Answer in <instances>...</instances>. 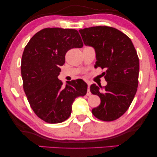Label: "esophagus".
Here are the masks:
<instances>
[{
  "instance_id": "obj_1",
  "label": "esophagus",
  "mask_w": 157,
  "mask_h": 157,
  "mask_svg": "<svg viewBox=\"0 0 157 157\" xmlns=\"http://www.w3.org/2000/svg\"><path fill=\"white\" fill-rule=\"evenodd\" d=\"M91 91H90V85L89 83H88V90H87V93H86V95L87 96H91Z\"/></svg>"
}]
</instances>
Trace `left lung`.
<instances>
[{"label":"left lung","mask_w":157,"mask_h":157,"mask_svg":"<svg viewBox=\"0 0 157 157\" xmlns=\"http://www.w3.org/2000/svg\"><path fill=\"white\" fill-rule=\"evenodd\" d=\"M83 43L96 50L94 67L106 69L107 85L90 87L100 97L101 104L92 113L104 121L119 119L129 108L139 83V60L132 40L126 34L110 26H94L79 30Z\"/></svg>","instance_id":"8db88e82"}]
</instances>
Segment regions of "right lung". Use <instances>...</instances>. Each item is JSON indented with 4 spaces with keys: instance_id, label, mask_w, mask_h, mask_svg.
I'll list each match as a JSON object with an SVG mask.
<instances>
[{
    "instance_id": "obj_1",
    "label": "right lung",
    "mask_w": 157,
    "mask_h": 157,
    "mask_svg": "<svg viewBox=\"0 0 157 157\" xmlns=\"http://www.w3.org/2000/svg\"><path fill=\"white\" fill-rule=\"evenodd\" d=\"M83 46L76 30L46 28L36 33L25 47L21 65L23 90L34 113L47 123L66 121L75 98L86 94L87 84L82 79L63 86L58 78L66 52Z\"/></svg>"
}]
</instances>
